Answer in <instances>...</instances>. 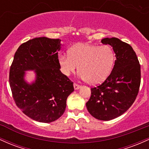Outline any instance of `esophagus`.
<instances>
[{"label": "esophagus", "instance_id": "1", "mask_svg": "<svg viewBox=\"0 0 149 149\" xmlns=\"http://www.w3.org/2000/svg\"><path fill=\"white\" fill-rule=\"evenodd\" d=\"M80 87H81V86H80L79 84H77L74 83V89H78V88H79Z\"/></svg>", "mask_w": 149, "mask_h": 149}]
</instances>
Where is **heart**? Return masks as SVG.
<instances>
[{
    "instance_id": "heart-1",
    "label": "heart",
    "mask_w": 149,
    "mask_h": 149,
    "mask_svg": "<svg viewBox=\"0 0 149 149\" xmlns=\"http://www.w3.org/2000/svg\"><path fill=\"white\" fill-rule=\"evenodd\" d=\"M114 53L108 45L79 43L71 48L68 54L58 57L61 70L69 76L77 69L79 76L86 82L96 84L106 79L114 62Z\"/></svg>"
}]
</instances>
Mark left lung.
I'll list each match as a JSON object with an SVG mask.
<instances>
[{"label": "left lung", "mask_w": 149, "mask_h": 149, "mask_svg": "<svg viewBox=\"0 0 149 149\" xmlns=\"http://www.w3.org/2000/svg\"><path fill=\"white\" fill-rule=\"evenodd\" d=\"M101 43L111 45L116 60L107 79L91 88L86 106L93 118L107 121L123 115L133 104L139 90L141 67L130 44L115 37L103 38Z\"/></svg>", "instance_id": "obj_1"}]
</instances>
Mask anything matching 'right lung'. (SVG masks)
I'll return each mask as SVG.
<instances>
[{"label": "right lung", "instance_id": "1", "mask_svg": "<svg viewBox=\"0 0 149 149\" xmlns=\"http://www.w3.org/2000/svg\"><path fill=\"white\" fill-rule=\"evenodd\" d=\"M61 39L38 37L19 46L10 69L9 82L17 106L26 116L48 123L61 118L73 82L61 72L58 51ZM35 70L36 80L29 85L24 71Z\"/></svg>", "mask_w": 149, "mask_h": 149}]
</instances>
